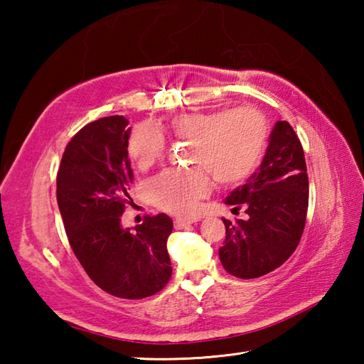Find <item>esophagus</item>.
Instances as JSON below:
<instances>
[{
	"label": "esophagus",
	"mask_w": 364,
	"mask_h": 364,
	"mask_svg": "<svg viewBox=\"0 0 364 364\" xmlns=\"http://www.w3.org/2000/svg\"><path fill=\"white\" fill-rule=\"evenodd\" d=\"M191 223H192V220L180 219V218L173 220V225H175V228H176V230H181V228H184V227H188V225H191Z\"/></svg>",
	"instance_id": "obj_1"
}]
</instances>
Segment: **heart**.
Masks as SVG:
<instances>
[{
    "label": "heart",
    "instance_id": "obj_1",
    "mask_svg": "<svg viewBox=\"0 0 364 364\" xmlns=\"http://www.w3.org/2000/svg\"><path fill=\"white\" fill-rule=\"evenodd\" d=\"M167 131L176 141L192 142L191 170H166L149 183L154 205L180 215L198 213V200L211 189L205 168L222 184L249 176L262 156L267 125L253 107L233 111L184 112L170 120ZM166 141L151 123H141L131 133L128 150L139 167H150L164 154Z\"/></svg>",
    "mask_w": 364,
    "mask_h": 364
}]
</instances>
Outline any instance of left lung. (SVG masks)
<instances>
[{"mask_svg":"<svg viewBox=\"0 0 364 364\" xmlns=\"http://www.w3.org/2000/svg\"><path fill=\"white\" fill-rule=\"evenodd\" d=\"M225 203L247 213L245 220L223 219L227 236L219 258L228 274L258 278L297 249L308 211V175L304 149L288 122L275 123L261 166Z\"/></svg>","mask_w":364,"mask_h":364,"instance_id":"8db88e82","label":"left lung"}]
</instances>
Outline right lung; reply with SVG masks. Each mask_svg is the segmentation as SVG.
<instances>
[{
  "mask_svg": "<svg viewBox=\"0 0 364 364\" xmlns=\"http://www.w3.org/2000/svg\"><path fill=\"white\" fill-rule=\"evenodd\" d=\"M128 123L111 115L73 136L60 161L56 196L68 242L90 280L111 296L144 299L172 277L167 237L173 222L158 214L134 228L122 227L125 206L133 203Z\"/></svg>",
  "mask_w": 364,
  "mask_h": 364,
  "instance_id": "right-lung-1",
  "label": "right lung"
}]
</instances>
